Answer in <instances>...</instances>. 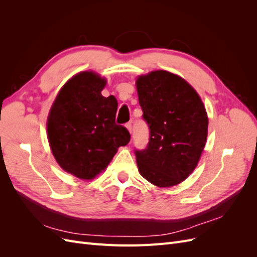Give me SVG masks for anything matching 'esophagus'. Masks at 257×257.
Here are the masks:
<instances>
[{
  "label": "esophagus",
  "mask_w": 257,
  "mask_h": 257,
  "mask_svg": "<svg viewBox=\"0 0 257 257\" xmlns=\"http://www.w3.org/2000/svg\"><path fill=\"white\" fill-rule=\"evenodd\" d=\"M125 127L128 130L130 133H132V130H133V126H132V123H131V122H128V123L125 124Z\"/></svg>",
  "instance_id": "obj_1"
}]
</instances>
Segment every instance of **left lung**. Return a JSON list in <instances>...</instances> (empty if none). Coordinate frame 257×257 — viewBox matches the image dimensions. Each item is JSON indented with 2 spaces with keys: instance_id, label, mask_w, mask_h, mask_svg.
I'll return each instance as SVG.
<instances>
[{
  "instance_id": "1",
  "label": "left lung",
  "mask_w": 257,
  "mask_h": 257,
  "mask_svg": "<svg viewBox=\"0 0 257 257\" xmlns=\"http://www.w3.org/2000/svg\"><path fill=\"white\" fill-rule=\"evenodd\" d=\"M149 143L135 150L138 170L152 184L169 188L195 169L208 133V116L197 92L166 71L139 76L136 81Z\"/></svg>"
}]
</instances>
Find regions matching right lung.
<instances>
[{"instance_id": "right-lung-1", "label": "right lung", "mask_w": 257, "mask_h": 257, "mask_svg": "<svg viewBox=\"0 0 257 257\" xmlns=\"http://www.w3.org/2000/svg\"><path fill=\"white\" fill-rule=\"evenodd\" d=\"M105 78L81 72L69 79L54 100L47 120L51 151L65 172L91 180L109 164L128 131L114 122L118 102L104 97Z\"/></svg>"}]
</instances>
